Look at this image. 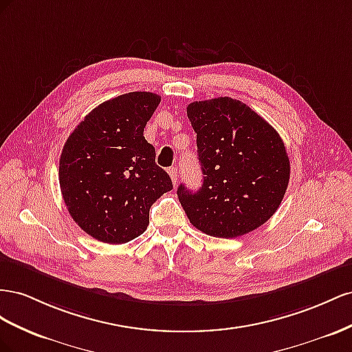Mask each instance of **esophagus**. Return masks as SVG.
Wrapping results in <instances>:
<instances>
[{
  "mask_svg": "<svg viewBox=\"0 0 352 352\" xmlns=\"http://www.w3.org/2000/svg\"><path fill=\"white\" fill-rule=\"evenodd\" d=\"M169 177H170V179H173V183H174V186H177V179H178V170H177V168H170L169 170Z\"/></svg>",
  "mask_w": 352,
  "mask_h": 352,
  "instance_id": "obj_1",
  "label": "esophagus"
}]
</instances>
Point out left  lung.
<instances>
[{
	"instance_id": "obj_1",
	"label": "left lung",
	"mask_w": 352,
	"mask_h": 352,
	"mask_svg": "<svg viewBox=\"0 0 352 352\" xmlns=\"http://www.w3.org/2000/svg\"><path fill=\"white\" fill-rule=\"evenodd\" d=\"M204 173L202 187L177 195L187 218L208 236L254 232L283 200L290 162L282 137L248 104L218 97L187 106Z\"/></svg>"
}]
</instances>
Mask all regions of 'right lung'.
Instances as JSON below:
<instances>
[{
	"label": "right lung",
	"instance_id": "add662e5",
	"mask_svg": "<svg viewBox=\"0 0 352 352\" xmlns=\"http://www.w3.org/2000/svg\"><path fill=\"white\" fill-rule=\"evenodd\" d=\"M160 97L147 91L118 96L89 112L66 140L58 182L70 217L103 243H126L146 232L148 210L173 190L155 162L144 126Z\"/></svg>",
	"mask_w": 352,
	"mask_h": 352
}]
</instances>
